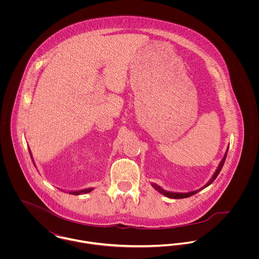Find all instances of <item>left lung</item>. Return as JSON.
<instances>
[{"mask_svg": "<svg viewBox=\"0 0 259 259\" xmlns=\"http://www.w3.org/2000/svg\"><path fill=\"white\" fill-rule=\"evenodd\" d=\"M227 151H228V148L226 149V151H225V153H224V155H223V157H222V161L220 162V164H219V166H218V168H217L215 172H214V174H213V176L211 177V179H210V180H209L205 185H203L201 188H199V189H196V190H193V191H189V192H174V191L164 190L161 186H159V185H156V184H151V186H152L154 189H156L159 193H161V194H163V195H165L166 197H169V198H176V199H179V198L189 197V196H191V195H193V194L197 193V192H198V191H200L201 189H203V188L207 187L208 185H211V184L214 182V180L218 178L219 174H220V172H221V170H222V166H223V163H224L225 158H226V155H227Z\"/></svg>", "mask_w": 259, "mask_h": 259, "instance_id": "left-lung-1", "label": "left lung"}]
</instances>
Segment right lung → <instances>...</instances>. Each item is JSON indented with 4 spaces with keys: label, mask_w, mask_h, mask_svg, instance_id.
I'll list each match as a JSON object with an SVG mask.
<instances>
[{
    "label": "right lung",
    "mask_w": 259,
    "mask_h": 259,
    "mask_svg": "<svg viewBox=\"0 0 259 259\" xmlns=\"http://www.w3.org/2000/svg\"><path fill=\"white\" fill-rule=\"evenodd\" d=\"M29 151H30V154H31V157H32V159H33V155H32V152H31V150L29 149ZM33 162H34V164H35V166H36V163H35V161H34V159H33ZM92 190H94V187H89V188H84V189H78V190H65L66 192H69L70 194H74V195H79V194H82V193H89V192H91Z\"/></svg>",
    "instance_id": "add662e5"
}]
</instances>
